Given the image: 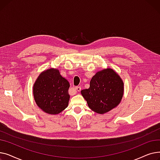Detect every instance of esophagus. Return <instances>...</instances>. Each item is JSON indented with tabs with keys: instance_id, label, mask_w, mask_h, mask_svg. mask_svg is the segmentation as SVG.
Masks as SVG:
<instances>
[{
	"instance_id": "esophagus-1",
	"label": "esophagus",
	"mask_w": 160,
	"mask_h": 160,
	"mask_svg": "<svg viewBox=\"0 0 160 160\" xmlns=\"http://www.w3.org/2000/svg\"><path fill=\"white\" fill-rule=\"evenodd\" d=\"M75 89H77V91H81V88H80V86H77V87H76V88H75Z\"/></svg>"
}]
</instances>
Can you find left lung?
Instances as JSON below:
<instances>
[{
    "instance_id": "obj_1",
    "label": "left lung",
    "mask_w": 160,
    "mask_h": 160,
    "mask_svg": "<svg viewBox=\"0 0 160 160\" xmlns=\"http://www.w3.org/2000/svg\"><path fill=\"white\" fill-rule=\"evenodd\" d=\"M91 110L104 114L118 106L124 94V83L111 68L98 71L90 81L89 89L81 91Z\"/></svg>"
}]
</instances>
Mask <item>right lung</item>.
<instances>
[{"instance_id": "right-lung-1", "label": "right lung", "mask_w": 160, "mask_h": 160, "mask_svg": "<svg viewBox=\"0 0 160 160\" xmlns=\"http://www.w3.org/2000/svg\"><path fill=\"white\" fill-rule=\"evenodd\" d=\"M69 87V82L62 77L58 69H48L41 72L35 81L33 98L44 112L57 115L68 106Z\"/></svg>"}]
</instances>
